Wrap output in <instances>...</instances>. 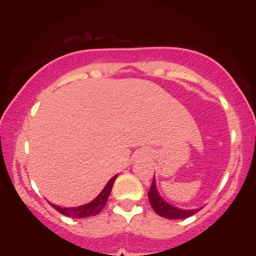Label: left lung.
<instances>
[{
	"mask_svg": "<svg viewBox=\"0 0 256 256\" xmlns=\"http://www.w3.org/2000/svg\"><path fill=\"white\" fill-rule=\"evenodd\" d=\"M148 198L152 210H154V212L158 214L160 216H164V218L167 219L189 218V216H194V214L198 213V210H201V208H196V210H182V208H177L174 207V206L170 204L168 202L165 201V200L161 198L160 194H158L155 177L152 179L150 190H149L148 192Z\"/></svg>",
	"mask_w": 256,
	"mask_h": 256,
	"instance_id": "1",
	"label": "left lung"
}]
</instances>
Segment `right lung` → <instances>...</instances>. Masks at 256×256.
<instances>
[{
    "label": "right lung",
    "mask_w": 256,
    "mask_h": 256,
    "mask_svg": "<svg viewBox=\"0 0 256 256\" xmlns=\"http://www.w3.org/2000/svg\"><path fill=\"white\" fill-rule=\"evenodd\" d=\"M116 177H118V174L114 176L113 178H110V180L107 182V184H106L104 190H102V192L92 200V201L89 202V204L78 206V207H64V208L54 204H50L52 206V208H55V210H58V212H60L61 214H64V216H72V218L80 219V218H88V216H96V214H98L102 210H104L106 204H107V200L110 198L112 188H113V184L114 182H116Z\"/></svg>",
    "instance_id": "add662e5"
}]
</instances>
